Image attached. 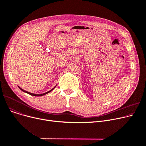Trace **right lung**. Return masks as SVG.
<instances>
[{
	"label": "right lung",
	"instance_id": "obj_1",
	"mask_svg": "<svg viewBox=\"0 0 146 146\" xmlns=\"http://www.w3.org/2000/svg\"><path fill=\"white\" fill-rule=\"evenodd\" d=\"M56 88V86L54 88H52L51 90H50V91H48V92H45V93H44V94H38V95H36V94H31V93H30V92H27V91H26V90H23L22 89H21V88H19V89L22 90V91H23V92H25V93H27V94H29L30 95H32V96H42V95H45V94H48V93H49L50 92H51V90H52Z\"/></svg>",
	"mask_w": 146,
	"mask_h": 146
}]
</instances>
